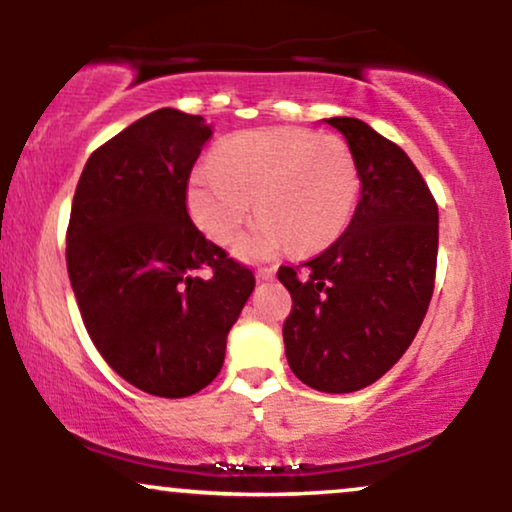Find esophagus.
<instances>
[{
  "label": "esophagus",
  "instance_id": "34e87169",
  "mask_svg": "<svg viewBox=\"0 0 512 512\" xmlns=\"http://www.w3.org/2000/svg\"><path fill=\"white\" fill-rule=\"evenodd\" d=\"M274 274H276L274 264H272V267H257V279H260V281L274 279Z\"/></svg>",
  "mask_w": 512,
  "mask_h": 512
}]
</instances>
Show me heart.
<instances>
[{"label": "heart", "instance_id": "b5f03b06", "mask_svg": "<svg viewBox=\"0 0 512 512\" xmlns=\"http://www.w3.org/2000/svg\"><path fill=\"white\" fill-rule=\"evenodd\" d=\"M358 197V170L349 146L332 134L301 127L240 132L214 151V168H197L187 204L216 243H231L252 214L262 216L236 255L264 260L286 245L317 252L344 233Z\"/></svg>", "mask_w": 512, "mask_h": 512}]
</instances>
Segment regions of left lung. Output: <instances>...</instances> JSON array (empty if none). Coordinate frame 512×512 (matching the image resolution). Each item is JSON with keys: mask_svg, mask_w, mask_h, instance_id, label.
Returning a JSON list of instances; mask_svg holds the SVG:
<instances>
[{"mask_svg": "<svg viewBox=\"0 0 512 512\" xmlns=\"http://www.w3.org/2000/svg\"><path fill=\"white\" fill-rule=\"evenodd\" d=\"M325 122L349 144L361 199L330 248L276 276L293 298L284 322L293 375L344 395L383 378L414 342L433 296L438 207L397 144L356 117Z\"/></svg>", "mask_w": 512, "mask_h": 512, "instance_id": "8db88e82", "label": "left lung"}]
</instances>
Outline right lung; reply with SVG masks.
Returning <instances> with one entry per match:
<instances>
[{
	"mask_svg": "<svg viewBox=\"0 0 512 512\" xmlns=\"http://www.w3.org/2000/svg\"><path fill=\"white\" fill-rule=\"evenodd\" d=\"M211 137L202 115L161 108L86 161L67 228V272L88 337L120 378L190 397L219 375L255 276L202 236L187 180Z\"/></svg>",
	"mask_w": 512,
	"mask_h": 512,
	"instance_id": "obj_1",
	"label": "right lung"
}]
</instances>
